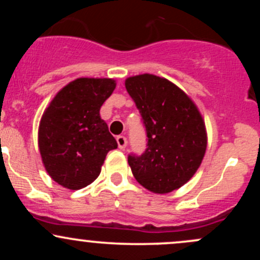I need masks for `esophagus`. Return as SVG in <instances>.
<instances>
[{"label": "esophagus", "instance_id": "34e87169", "mask_svg": "<svg viewBox=\"0 0 260 260\" xmlns=\"http://www.w3.org/2000/svg\"><path fill=\"white\" fill-rule=\"evenodd\" d=\"M116 140H117L118 148H120V149H124V148H126V145H127V139H126V137H124V136H118L117 138H116Z\"/></svg>", "mask_w": 260, "mask_h": 260}]
</instances>
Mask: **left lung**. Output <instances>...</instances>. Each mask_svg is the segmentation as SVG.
Segmentation results:
<instances>
[{
	"label": "left lung",
	"mask_w": 260,
	"mask_h": 260,
	"mask_svg": "<svg viewBox=\"0 0 260 260\" xmlns=\"http://www.w3.org/2000/svg\"><path fill=\"white\" fill-rule=\"evenodd\" d=\"M147 129V149L129 155L132 174L148 190L166 194L186 184L201 166L208 144L202 113L177 85L154 74L124 82Z\"/></svg>",
	"instance_id": "obj_1"
}]
</instances>
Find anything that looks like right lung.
I'll return each mask as SVG.
<instances>
[{
  "mask_svg": "<svg viewBox=\"0 0 260 260\" xmlns=\"http://www.w3.org/2000/svg\"><path fill=\"white\" fill-rule=\"evenodd\" d=\"M116 88L111 78H78L59 90L43 113L38 144L47 174L77 190L100 175L117 142L101 120L100 107Z\"/></svg>",
  "mask_w": 260,
  "mask_h": 260,
  "instance_id": "obj_1",
  "label": "right lung"
}]
</instances>
